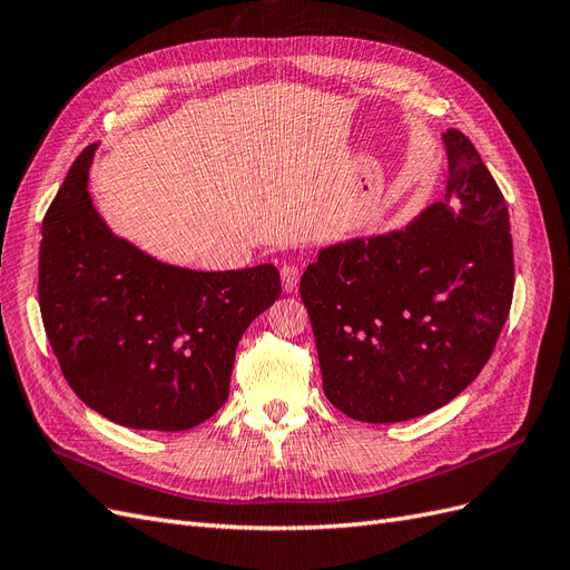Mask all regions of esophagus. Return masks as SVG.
<instances>
[{
	"label": "esophagus",
	"mask_w": 570,
	"mask_h": 570,
	"mask_svg": "<svg viewBox=\"0 0 570 570\" xmlns=\"http://www.w3.org/2000/svg\"><path fill=\"white\" fill-rule=\"evenodd\" d=\"M281 281H283L285 292H295L299 285V268L295 264H285L281 268Z\"/></svg>",
	"instance_id": "1"
}]
</instances>
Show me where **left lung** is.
I'll use <instances>...</instances> for the list:
<instances>
[{"instance_id":"8db88e82","label":"left lung","mask_w":570,"mask_h":570,"mask_svg":"<svg viewBox=\"0 0 570 570\" xmlns=\"http://www.w3.org/2000/svg\"><path fill=\"white\" fill-rule=\"evenodd\" d=\"M442 202L387 235L321 249L299 292L323 392L364 423H400L452 402L488 364L513 297L502 189L473 142L442 135Z\"/></svg>"}]
</instances>
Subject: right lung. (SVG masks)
Segmentation results:
<instances>
[{"instance_id": "add662e5", "label": "right lung", "mask_w": 570, "mask_h": 570, "mask_svg": "<svg viewBox=\"0 0 570 570\" xmlns=\"http://www.w3.org/2000/svg\"><path fill=\"white\" fill-rule=\"evenodd\" d=\"M85 147L42 220L38 297L61 373L101 416L176 433L226 404L237 342L281 297L273 264L168 266L116 237L95 212Z\"/></svg>"}]
</instances>
